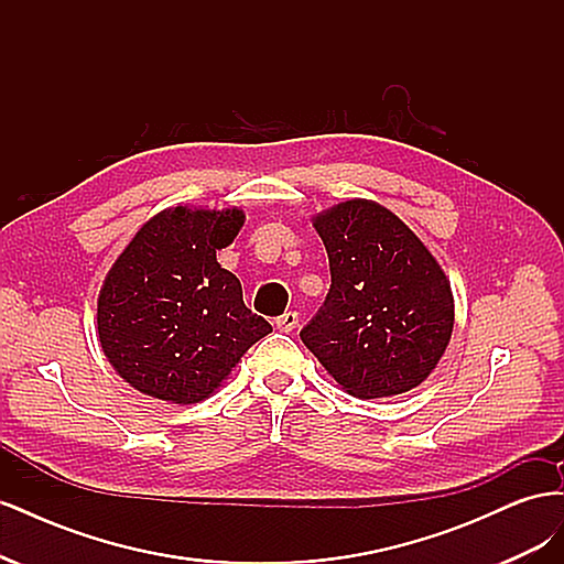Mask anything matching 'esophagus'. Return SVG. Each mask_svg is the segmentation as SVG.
<instances>
[{
    "label": "esophagus",
    "instance_id": "esophagus-1",
    "mask_svg": "<svg viewBox=\"0 0 564 564\" xmlns=\"http://www.w3.org/2000/svg\"><path fill=\"white\" fill-rule=\"evenodd\" d=\"M275 324H278V329H280V332H294V329H296V324H299V313L289 311V313L280 315V317L275 319Z\"/></svg>",
    "mask_w": 564,
    "mask_h": 564
}]
</instances>
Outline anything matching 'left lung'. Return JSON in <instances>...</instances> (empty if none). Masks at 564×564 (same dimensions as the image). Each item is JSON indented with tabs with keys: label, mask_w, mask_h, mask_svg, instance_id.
Here are the masks:
<instances>
[{
	"label": "left lung",
	"mask_w": 564,
	"mask_h": 564,
	"mask_svg": "<svg viewBox=\"0 0 564 564\" xmlns=\"http://www.w3.org/2000/svg\"><path fill=\"white\" fill-rule=\"evenodd\" d=\"M332 286L301 340L350 395H400L429 379L454 329L449 280L386 207L348 199L315 218Z\"/></svg>",
	"instance_id": "left-lung-1"
}]
</instances>
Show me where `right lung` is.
I'll return each mask as SVG.
<instances>
[{"label":"right lung","mask_w":564,"mask_h":564,"mask_svg":"<svg viewBox=\"0 0 564 564\" xmlns=\"http://www.w3.org/2000/svg\"><path fill=\"white\" fill-rule=\"evenodd\" d=\"M242 224L240 209L174 207L152 216L119 253L98 296V338L135 390L195 404L272 332L216 261Z\"/></svg>","instance_id":"right-lung-1"}]
</instances>
